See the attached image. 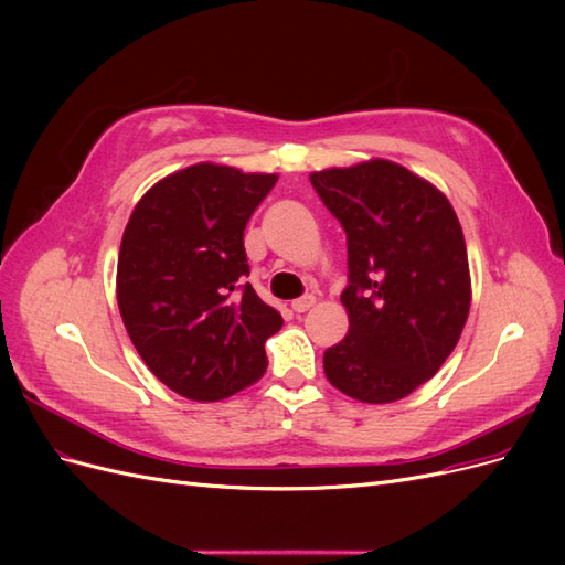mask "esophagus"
I'll return each mask as SVG.
<instances>
[{
    "label": "esophagus",
    "instance_id": "esophagus-1",
    "mask_svg": "<svg viewBox=\"0 0 565 565\" xmlns=\"http://www.w3.org/2000/svg\"><path fill=\"white\" fill-rule=\"evenodd\" d=\"M313 306H316V297L313 295H306V297L292 301V311L295 313H306L309 309H313Z\"/></svg>",
    "mask_w": 565,
    "mask_h": 565
}]
</instances>
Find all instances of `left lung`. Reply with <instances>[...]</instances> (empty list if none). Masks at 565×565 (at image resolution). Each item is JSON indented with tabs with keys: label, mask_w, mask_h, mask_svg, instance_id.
Masks as SVG:
<instances>
[{
	"label": "left lung",
	"mask_w": 565,
	"mask_h": 565,
	"mask_svg": "<svg viewBox=\"0 0 565 565\" xmlns=\"http://www.w3.org/2000/svg\"><path fill=\"white\" fill-rule=\"evenodd\" d=\"M311 183L349 245V334L324 351V377L353 401H401L446 363L469 318L459 218L431 181L382 158L322 169Z\"/></svg>",
	"instance_id": "obj_1"
}]
</instances>
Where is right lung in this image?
<instances>
[{"label": "right lung", "instance_id": "1", "mask_svg": "<svg viewBox=\"0 0 565 565\" xmlns=\"http://www.w3.org/2000/svg\"><path fill=\"white\" fill-rule=\"evenodd\" d=\"M278 174L198 162L136 202L117 256V306L156 377L198 403L259 382L282 316L249 282L245 226Z\"/></svg>", "mask_w": 565, "mask_h": 565}]
</instances>
